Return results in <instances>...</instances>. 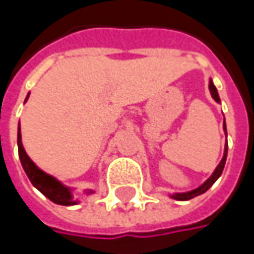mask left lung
<instances>
[{
  "label": "left lung",
  "mask_w": 254,
  "mask_h": 254,
  "mask_svg": "<svg viewBox=\"0 0 254 254\" xmlns=\"http://www.w3.org/2000/svg\"><path fill=\"white\" fill-rule=\"evenodd\" d=\"M209 89H210V94H212L213 100H215L216 103H221V98H219V95H218V89H216V86L213 85L212 79H210V82H209ZM224 129H225V133H227L225 122H224ZM227 154H228V142L225 144L224 157H222L221 163L218 165V168L215 169V172L212 174V177L209 178L204 184H201L198 188H195V190H192V191H188V192H177V194H174V195H172V198H175V200H191V198H194V197H197V195H200V194L206 192V191H207V190H209V188L216 182V179L222 175V171H224V166H225V162H227Z\"/></svg>",
  "instance_id": "obj_1"
}]
</instances>
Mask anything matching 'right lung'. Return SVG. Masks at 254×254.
Wrapping results in <instances>:
<instances>
[{
  "mask_svg": "<svg viewBox=\"0 0 254 254\" xmlns=\"http://www.w3.org/2000/svg\"><path fill=\"white\" fill-rule=\"evenodd\" d=\"M27 97H26V100H27ZM17 145H19V157H20L22 166L25 169L29 181L32 182V185L36 187L45 197H48L56 204H62V206H73V204H76L77 200H73L70 188L64 187L60 181H57L54 177H51V175L45 174L44 171H41L30 160V157L26 154L23 144H22L20 125H19V130H17ZM91 192H94V191L86 190V194H91Z\"/></svg>",
  "mask_w": 254,
  "mask_h": 254,
  "instance_id": "right-lung-1",
  "label": "right lung"
}]
</instances>
